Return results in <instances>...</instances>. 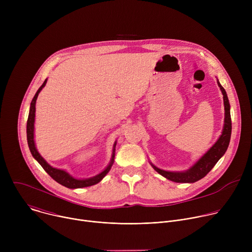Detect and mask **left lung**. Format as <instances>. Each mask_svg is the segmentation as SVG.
<instances>
[{
    "label": "left lung",
    "mask_w": 252,
    "mask_h": 252,
    "mask_svg": "<svg viewBox=\"0 0 252 252\" xmlns=\"http://www.w3.org/2000/svg\"><path fill=\"white\" fill-rule=\"evenodd\" d=\"M219 87L221 90V93L223 94V102H224V111H225V118H224V126L222 130V134L219 138V140L214 143L213 147L203 156L189 170L183 171V172H171V171H165L162 169H159L156 167L154 168L162 176L166 177L167 179L174 183H195L202 177H204L211 169L212 167L217 164V162L220 160V158L225 154L229 141H230V135H231V118H230V105L228 101V97L226 94L225 90L223 87L218 82Z\"/></svg>",
    "instance_id": "8db88e82"
}]
</instances>
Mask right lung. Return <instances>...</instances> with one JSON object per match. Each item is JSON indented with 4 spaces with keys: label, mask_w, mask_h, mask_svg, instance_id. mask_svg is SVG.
<instances>
[{
    "label": "right lung",
    "mask_w": 252,
    "mask_h": 252,
    "mask_svg": "<svg viewBox=\"0 0 252 252\" xmlns=\"http://www.w3.org/2000/svg\"><path fill=\"white\" fill-rule=\"evenodd\" d=\"M47 83V80H45L44 84L40 87V89L38 90V92L35 93L33 98L32 99L31 102V107H30V113H29V118H28V122H27V138H28V145L31 151V154L32 155V157L37 159V161L42 165V167L46 170V172H48V174L55 179L57 183H59L60 185L68 188V189H81V188H87V187H91L94 186L97 183H99L101 179L105 176V174L110 171L113 163H114V158H115V149H114V153H113V158L111 160L110 165L107 166L102 172H100L99 174L88 178V179H77L74 178L73 176H70L67 172H65L64 170L62 169H58L55 168L53 166H51L38 153L37 149H35L34 146V141H33V123H34V113H35V100H37V97L39 95V93L42 91V89L45 87ZM116 147V145H115Z\"/></svg>",
    "instance_id": "right-lung-1"
}]
</instances>
